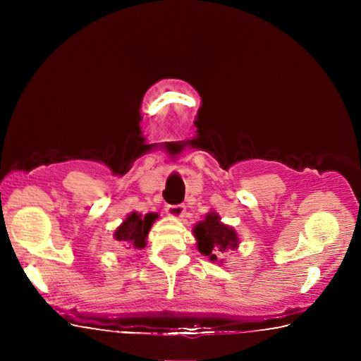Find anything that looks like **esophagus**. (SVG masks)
<instances>
[{
  "label": "esophagus",
  "mask_w": 361,
  "mask_h": 361,
  "mask_svg": "<svg viewBox=\"0 0 361 361\" xmlns=\"http://www.w3.org/2000/svg\"><path fill=\"white\" fill-rule=\"evenodd\" d=\"M166 212H167V215L172 216V218H183V216H185L186 207L183 205V204H178V205H169Z\"/></svg>",
  "instance_id": "1"
}]
</instances>
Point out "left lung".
Listing matches in <instances>:
<instances>
[{
    "label": "left lung",
    "mask_w": 361,
    "mask_h": 361,
    "mask_svg": "<svg viewBox=\"0 0 361 361\" xmlns=\"http://www.w3.org/2000/svg\"><path fill=\"white\" fill-rule=\"evenodd\" d=\"M194 235L197 239L199 252L209 256L212 261L218 258L219 252L223 253L229 248L234 250L239 245V237L235 231L219 221L216 213H209L204 221L195 224Z\"/></svg>",
    "instance_id": "left-lung-1"
}]
</instances>
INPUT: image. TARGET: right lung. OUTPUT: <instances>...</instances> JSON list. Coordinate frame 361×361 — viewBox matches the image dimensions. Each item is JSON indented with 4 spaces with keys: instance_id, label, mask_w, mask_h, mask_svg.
I'll return each instance as SVG.
<instances>
[{
    "instance_id": "right-lung-1",
    "label": "right lung",
    "mask_w": 361,
    "mask_h": 361,
    "mask_svg": "<svg viewBox=\"0 0 361 361\" xmlns=\"http://www.w3.org/2000/svg\"><path fill=\"white\" fill-rule=\"evenodd\" d=\"M156 218V213H148V215L145 216L138 215V213H130L126 221L116 229V240H119L122 245L129 250L145 248L146 237H148V232Z\"/></svg>"
}]
</instances>
